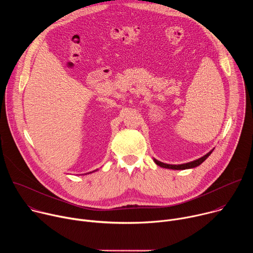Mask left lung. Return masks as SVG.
<instances>
[{"label":"left lung","mask_w":253,"mask_h":253,"mask_svg":"<svg viewBox=\"0 0 253 253\" xmlns=\"http://www.w3.org/2000/svg\"><path fill=\"white\" fill-rule=\"evenodd\" d=\"M211 153H212V151L208 152L206 155H204L203 157H201V158H199V159H197V160H194V161H192V162L185 163V164H180V165H170V164H165V163H162V162H160V161H158V160H156V159H154V161H155V163H156L157 165H159V166H161V167H163V168L175 169V170H183V169H188V168H194V167H196V166L200 165L203 161H205V160H206V158H207Z\"/></svg>","instance_id":"8db88e82"}]
</instances>
